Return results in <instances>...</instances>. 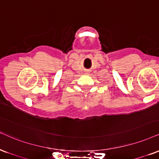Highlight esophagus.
Here are the masks:
<instances>
[{"label":"esophagus","mask_w":159,"mask_h":159,"mask_svg":"<svg viewBox=\"0 0 159 159\" xmlns=\"http://www.w3.org/2000/svg\"><path fill=\"white\" fill-rule=\"evenodd\" d=\"M89 73V71H87V72H86V74H88Z\"/></svg>","instance_id":"esophagus-1"}]
</instances>
